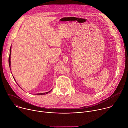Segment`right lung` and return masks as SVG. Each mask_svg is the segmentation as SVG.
I'll return each instance as SVG.
<instances>
[{
  "label": "right lung",
  "instance_id": "obj_1",
  "mask_svg": "<svg viewBox=\"0 0 128 128\" xmlns=\"http://www.w3.org/2000/svg\"><path fill=\"white\" fill-rule=\"evenodd\" d=\"M11 47L10 48V56H9V58H8V63H9V66H10V54H11ZM52 90H50V91H49V92H46V93H40V94H36L37 95H45V94H46L48 93L49 92H50V91H52Z\"/></svg>",
  "mask_w": 128,
  "mask_h": 128
}]
</instances>
